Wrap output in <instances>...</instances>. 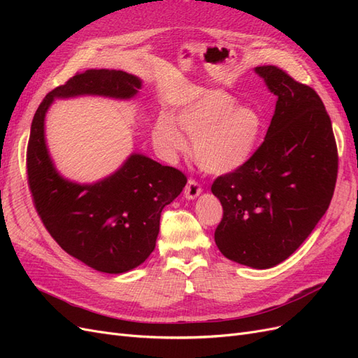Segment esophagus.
Returning a JSON list of instances; mask_svg holds the SVG:
<instances>
[{
    "label": "esophagus",
    "mask_w": 358,
    "mask_h": 358,
    "mask_svg": "<svg viewBox=\"0 0 358 358\" xmlns=\"http://www.w3.org/2000/svg\"><path fill=\"white\" fill-rule=\"evenodd\" d=\"M200 192H201L200 183H199L197 180L189 179V180H188V183H187V187H185V197H187L188 200H192V199L199 197V196H200Z\"/></svg>",
    "instance_id": "obj_1"
}]
</instances>
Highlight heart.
I'll use <instances>...</instances> for the list:
<instances>
[{"instance_id":"heart-1","label":"heart","mask_w":358,"mask_h":358,"mask_svg":"<svg viewBox=\"0 0 358 358\" xmlns=\"http://www.w3.org/2000/svg\"><path fill=\"white\" fill-rule=\"evenodd\" d=\"M185 131L194 138V157L209 173L224 175L243 166L263 133V117L255 107L237 104L234 96L210 90L183 104L176 117L162 113L152 137L167 157L188 149Z\"/></svg>"}]
</instances>
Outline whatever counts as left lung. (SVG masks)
Listing matches in <instances>:
<instances>
[{
  "label": "left lung",
  "mask_w": 358,
  "mask_h": 358,
  "mask_svg": "<svg viewBox=\"0 0 358 358\" xmlns=\"http://www.w3.org/2000/svg\"><path fill=\"white\" fill-rule=\"evenodd\" d=\"M255 73L278 96L276 109L252 157L212 183L224 209L215 243L231 262L268 268L294 252L327 212L339 158L320 95L275 66Z\"/></svg>",
  "instance_id": "8db88e82"
}]
</instances>
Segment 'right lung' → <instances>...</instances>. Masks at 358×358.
Segmentation results:
<instances>
[{
	"mask_svg": "<svg viewBox=\"0 0 358 358\" xmlns=\"http://www.w3.org/2000/svg\"><path fill=\"white\" fill-rule=\"evenodd\" d=\"M142 80L121 70H86L50 91L31 124L27 149L28 185L36 210L57 243L103 273H124L155 249L161 212L187 185L175 167L133 154L113 175L92 183L64 179L49 157L45 116L55 99L103 95L128 100Z\"/></svg>",
	"mask_w": 358,
	"mask_h": 358,
	"instance_id": "obj_1",
	"label": "right lung"
}]
</instances>
